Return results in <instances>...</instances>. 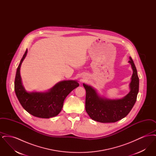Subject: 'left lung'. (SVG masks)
I'll return each instance as SVG.
<instances>
[{
	"mask_svg": "<svg viewBox=\"0 0 156 156\" xmlns=\"http://www.w3.org/2000/svg\"><path fill=\"white\" fill-rule=\"evenodd\" d=\"M129 59L133 74L129 84L130 91L125 97L116 99L101 97L94 88L83 83L86 90L85 110L92 120L101 123H113L126 117L132 110L139 92V78L133 59L130 57Z\"/></svg>",
	"mask_w": 156,
	"mask_h": 156,
	"instance_id": "obj_1",
	"label": "left lung"
}]
</instances>
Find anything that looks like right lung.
<instances>
[{
	"label": "right lung",
	"mask_w": 156,
	"mask_h": 156,
	"mask_svg": "<svg viewBox=\"0 0 156 156\" xmlns=\"http://www.w3.org/2000/svg\"><path fill=\"white\" fill-rule=\"evenodd\" d=\"M27 49L17 67L15 81L16 95L23 108L31 115L40 118L56 116L61 111L67 95L80 85L76 80H65L56 83L45 92H27L23 87L20 67Z\"/></svg>",
	"instance_id": "obj_1"
}]
</instances>
